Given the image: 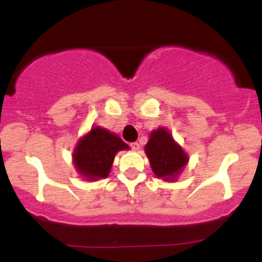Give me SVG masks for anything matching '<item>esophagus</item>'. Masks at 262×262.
<instances>
[{"label":"esophagus","instance_id":"obj_1","mask_svg":"<svg viewBox=\"0 0 262 262\" xmlns=\"http://www.w3.org/2000/svg\"><path fill=\"white\" fill-rule=\"evenodd\" d=\"M130 147H132V149H133V150H138L139 148H141V147H139L138 142H133V143H130Z\"/></svg>","mask_w":262,"mask_h":262}]
</instances>
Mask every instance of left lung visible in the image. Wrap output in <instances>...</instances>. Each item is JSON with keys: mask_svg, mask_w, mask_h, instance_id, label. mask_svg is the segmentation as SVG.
Masks as SVG:
<instances>
[{"mask_svg": "<svg viewBox=\"0 0 262 262\" xmlns=\"http://www.w3.org/2000/svg\"><path fill=\"white\" fill-rule=\"evenodd\" d=\"M144 149L155 175L165 181H175L189 161L166 128L153 130Z\"/></svg>", "mask_w": 262, "mask_h": 262, "instance_id": "left-lung-1", "label": "left lung"}]
</instances>
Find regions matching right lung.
<instances>
[{"label":"right lung","mask_w":262,"mask_h":262,"mask_svg":"<svg viewBox=\"0 0 262 262\" xmlns=\"http://www.w3.org/2000/svg\"><path fill=\"white\" fill-rule=\"evenodd\" d=\"M128 148L116 134L94 126L78 141L73 152V163L86 180H99L109 176L116 153Z\"/></svg>","instance_id":"add662e5"}]
</instances>
